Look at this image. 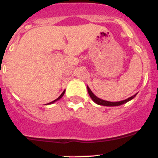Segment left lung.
<instances>
[{"label":"left lung","mask_w":158,"mask_h":158,"mask_svg":"<svg viewBox=\"0 0 158 158\" xmlns=\"http://www.w3.org/2000/svg\"><path fill=\"white\" fill-rule=\"evenodd\" d=\"M87 89H88V93H89V96L91 97L92 100L96 103V104H99V105H103V106H107V107H115V106H119L122 105L123 104H126L127 103L128 101L131 100L132 99H134L136 96V94L134 95V96H131L129 98L126 99V100H121V101H117V102H111V101H107V100H104L100 99L99 97H97L96 96H95L94 94L93 93V92L91 91V89H89V86L87 85Z\"/></svg>","instance_id":"left-lung-1"}]
</instances>
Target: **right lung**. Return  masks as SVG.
I'll use <instances>...</instances> for the list:
<instances>
[{
	"instance_id": "add662e5",
	"label": "right lung",
	"mask_w": 158,
	"mask_h": 158,
	"mask_svg": "<svg viewBox=\"0 0 158 158\" xmlns=\"http://www.w3.org/2000/svg\"><path fill=\"white\" fill-rule=\"evenodd\" d=\"M65 90H64V91H63V93H62V94L60 95V96H59V97H58V99H56V100H54V101L51 102V103H49V104H53V103H54V102H55V101H57V100H60V99L62 98V96H63V95H64V93H65Z\"/></svg>"
}]
</instances>
